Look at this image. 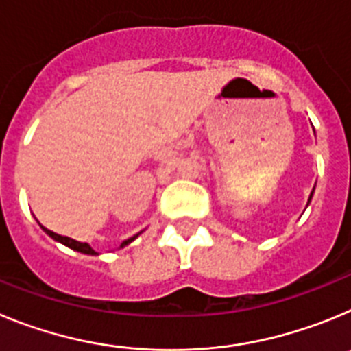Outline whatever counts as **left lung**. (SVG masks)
I'll use <instances>...</instances> for the list:
<instances>
[{
  "instance_id": "1",
  "label": "left lung",
  "mask_w": 351,
  "mask_h": 351,
  "mask_svg": "<svg viewBox=\"0 0 351 351\" xmlns=\"http://www.w3.org/2000/svg\"><path fill=\"white\" fill-rule=\"evenodd\" d=\"M311 197H313V193H311ZM311 197H309V200H311Z\"/></svg>"
}]
</instances>
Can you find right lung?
<instances>
[{
  "label": "right lung",
  "mask_w": 351,
  "mask_h": 351,
  "mask_svg": "<svg viewBox=\"0 0 351 351\" xmlns=\"http://www.w3.org/2000/svg\"><path fill=\"white\" fill-rule=\"evenodd\" d=\"M42 228H43V232H45V234H49V235H51V237L54 239V241H60V243H63L64 246L71 247V250L80 251V253H86V255H96V251L93 250V247L89 246L88 243H79V241H75V239H70V237H64V235L56 234V232L49 230V228H45V226H42ZM137 235H138V234H137ZM137 235H133V237H130L128 241H125V243H121V247H123V246H126V244H130V243H132L133 239L137 237Z\"/></svg>",
  "instance_id": "obj_1"
}]
</instances>
